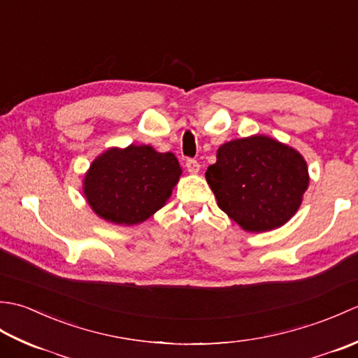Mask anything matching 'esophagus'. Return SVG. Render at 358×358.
Masks as SVG:
<instances>
[{"label":"esophagus","mask_w":358,"mask_h":358,"mask_svg":"<svg viewBox=\"0 0 358 358\" xmlns=\"http://www.w3.org/2000/svg\"><path fill=\"white\" fill-rule=\"evenodd\" d=\"M186 169H187L189 173H199V171H200V163L196 162V159L189 158L187 162H186Z\"/></svg>","instance_id":"obj_1"}]
</instances>
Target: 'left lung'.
<instances>
[{
    "label": "left lung",
    "instance_id": "obj_1",
    "mask_svg": "<svg viewBox=\"0 0 358 358\" xmlns=\"http://www.w3.org/2000/svg\"><path fill=\"white\" fill-rule=\"evenodd\" d=\"M206 181L218 208L248 232L283 226L299 210L309 185L300 152L266 135L224 143Z\"/></svg>",
    "mask_w": 358,
    "mask_h": 358
}]
</instances>
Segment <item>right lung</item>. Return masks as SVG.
<instances>
[{"label":"right lung","instance_id":"1","mask_svg":"<svg viewBox=\"0 0 358 358\" xmlns=\"http://www.w3.org/2000/svg\"><path fill=\"white\" fill-rule=\"evenodd\" d=\"M181 167L172 152L152 146L110 148L98 155L83 181L95 214L109 223H143L162 209L178 183Z\"/></svg>","mask_w":358,"mask_h":358}]
</instances>
